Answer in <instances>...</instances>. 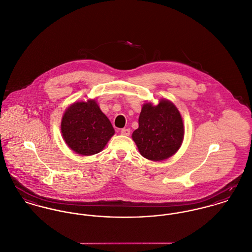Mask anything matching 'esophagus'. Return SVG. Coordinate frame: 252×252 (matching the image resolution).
<instances>
[{
    "label": "esophagus",
    "mask_w": 252,
    "mask_h": 252,
    "mask_svg": "<svg viewBox=\"0 0 252 252\" xmlns=\"http://www.w3.org/2000/svg\"><path fill=\"white\" fill-rule=\"evenodd\" d=\"M131 133V130L129 128H124L121 130V135L123 136H129Z\"/></svg>",
    "instance_id": "esophagus-1"
}]
</instances>
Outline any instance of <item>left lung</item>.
Listing matches in <instances>:
<instances>
[{"label":"left lung","mask_w":252,"mask_h":252,"mask_svg":"<svg viewBox=\"0 0 252 252\" xmlns=\"http://www.w3.org/2000/svg\"><path fill=\"white\" fill-rule=\"evenodd\" d=\"M132 137L144 158L151 160L169 158L183 141V120L179 111L170 101L163 99L157 106L144 104L138 128Z\"/></svg>","instance_id":"8db88e82"}]
</instances>
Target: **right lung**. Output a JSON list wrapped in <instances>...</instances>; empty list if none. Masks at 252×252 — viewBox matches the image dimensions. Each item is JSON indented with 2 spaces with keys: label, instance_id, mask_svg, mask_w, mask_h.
<instances>
[{
  "label": "right lung",
  "instance_id": "obj_1",
  "mask_svg": "<svg viewBox=\"0 0 252 252\" xmlns=\"http://www.w3.org/2000/svg\"><path fill=\"white\" fill-rule=\"evenodd\" d=\"M62 133L72 150L90 156L105 147L115 130L97 103L90 100L69 107L62 120Z\"/></svg>",
  "mask_w": 252,
  "mask_h": 252
}]
</instances>
